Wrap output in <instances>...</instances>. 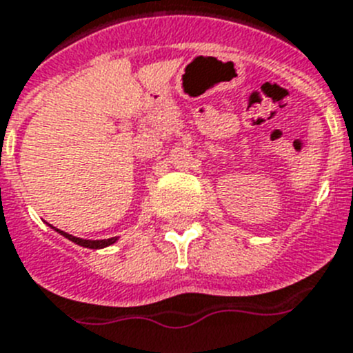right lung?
<instances>
[{"label":"right lung","instance_id":"add662e5","mask_svg":"<svg viewBox=\"0 0 353 353\" xmlns=\"http://www.w3.org/2000/svg\"><path fill=\"white\" fill-rule=\"evenodd\" d=\"M57 231H59V229H57ZM59 232L63 236H66L68 240H71V241H73V243L80 245V247H85V248H103V247H108V245L115 243V240H117V238H108V240H82V238L71 236V234H68V232H64V231H59Z\"/></svg>","mask_w":353,"mask_h":353}]
</instances>
